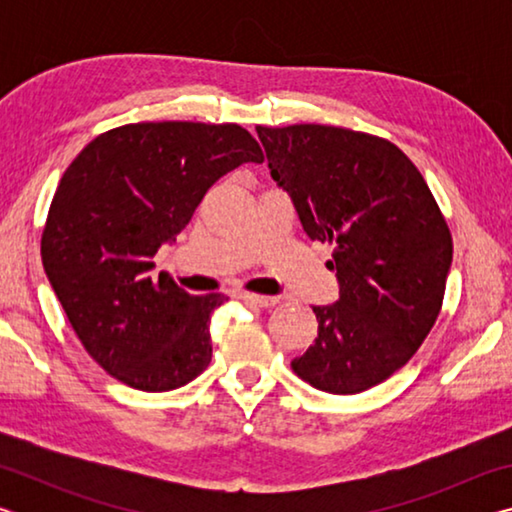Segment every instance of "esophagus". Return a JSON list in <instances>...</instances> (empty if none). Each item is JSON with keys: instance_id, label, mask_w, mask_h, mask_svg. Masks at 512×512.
Masks as SVG:
<instances>
[{"instance_id": "esophagus-1", "label": "esophagus", "mask_w": 512, "mask_h": 512, "mask_svg": "<svg viewBox=\"0 0 512 512\" xmlns=\"http://www.w3.org/2000/svg\"><path fill=\"white\" fill-rule=\"evenodd\" d=\"M237 298H241L250 307H262V309H271L277 305V298L271 296H259V293H248V291H241Z\"/></svg>"}]
</instances>
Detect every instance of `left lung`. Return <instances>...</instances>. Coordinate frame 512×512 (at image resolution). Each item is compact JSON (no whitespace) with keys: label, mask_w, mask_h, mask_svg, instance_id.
<instances>
[{"label":"left lung","mask_w":512,"mask_h":512,"mask_svg":"<svg viewBox=\"0 0 512 512\" xmlns=\"http://www.w3.org/2000/svg\"><path fill=\"white\" fill-rule=\"evenodd\" d=\"M307 237L329 244L339 300L291 361L318 391L354 395L409 361L440 314L452 232L418 167L384 137L323 124L257 126Z\"/></svg>","instance_id":"obj_1"}]
</instances>
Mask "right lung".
Returning a JSON list of instances; mask_svg holds the SVG:
<instances>
[{"label": "right lung", "mask_w": 512, "mask_h": 512, "mask_svg": "<svg viewBox=\"0 0 512 512\" xmlns=\"http://www.w3.org/2000/svg\"><path fill=\"white\" fill-rule=\"evenodd\" d=\"M244 162L264 153L239 124L142 121L94 137L60 178L42 264L83 348L126 386L173 391L212 361L210 316L228 298L153 280V255Z\"/></svg>", "instance_id": "obj_1"}]
</instances>
